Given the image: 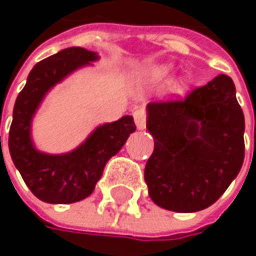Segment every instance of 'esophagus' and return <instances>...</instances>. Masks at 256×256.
<instances>
[{"label":"esophagus","mask_w":256,"mask_h":256,"mask_svg":"<svg viewBox=\"0 0 256 256\" xmlns=\"http://www.w3.org/2000/svg\"><path fill=\"white\" fill-rule=\"evenodd\" d=\"M133 118H134L136 128H139V130H144V128H146V112H145V110H142V108L136 110L133 112Z\"/></svg>","instance_id":"obj_1"}]
</instances>
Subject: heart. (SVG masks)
Wrapping results in <instances>:
<instances>
[{
    "instance_id": "heart-1",
    "label": "heart",
    "mask_w": 256,
    "mask_h": 256,
    "mask_svg": "<svg viewBox=\"0 0 256 256\" xmlns=\"http://www.w3.org/2000/svg\"><path fill=\"white\" fill-rule=\"evenodd\" d=\"M145 78L150 82L157 84V86L164 84L170 78V66H168V65H154V66H150L145 71Z\"/></svg>"
}]
</instances>
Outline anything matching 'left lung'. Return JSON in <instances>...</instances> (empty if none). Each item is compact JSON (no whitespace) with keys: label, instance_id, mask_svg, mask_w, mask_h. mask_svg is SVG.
<instances>
[{"label":"left lung","instance_id":"1","mask_svg":"<svg viewBox=\"0 0 256 256\" xmlns=\"http://www.w3.org/2000/svg\"><path fill=\"white\" fill-rule=\"evenodd\" d=\"M146 111L154 138L145 166L151 200L180 214L214 204L244 158V117L232 80L221 74L185 98L151 102Z\"/></svg>","mask_w":256,"mask_h":256}]
</instances>
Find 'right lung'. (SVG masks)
I'll return each instance as SVG.
<instances>
[{"label":"right lung","instance_id":"obj_1","mask_svg":"<svg viewBox=\"0 0 256 256\" xmlns=\"http://www.w3.org/2000/svg\"><path fill=\"white\" fill-rule=\"evenodd\" d=\"M96 59L94 52L81 47L65 48L32 68L16 99L8 133L10 156L28 188L46 203L65 204L88 197L106 162L123 148L130 133L136 130L133 117L124 116L118 122L99 126L71 152L52 156L35 150L30 123L46 93L68 74Z\"/></svg>","mask_w":256,"mask_h":256}]
</instances>
